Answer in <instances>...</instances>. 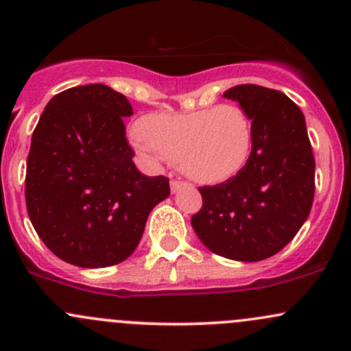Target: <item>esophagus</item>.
<instances>
[{"label": "esophagus", "instance_id": "1", "mask_svg": "<svg viewBox=\"0 0 351 351\" xmlns=\"http://www.w3.org/2000/svg\"><path fill=\"white\" fill-rule=\"evenodd\" d=\"M187 182H182V180H171V191L172 193H179L182 187H186Z\"/></svg>", "mask_w": 351, "mask_h": 351}]
</instances>
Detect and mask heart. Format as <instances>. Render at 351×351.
Masks as SVG:
<instances>
[{
	"label": "heart",
	"mask_w": 351,
	"mask_h": 351,
	"mask_svg": "<svg viewBox=\"0 0 351 351\" xmlns=\"http://www.w3.org/2000/svg\"><path fill=\"white\" fill-rule=\"evenodd\" d=\"M133 147L155 158L164 154L201 184H221L240 174L254 147V125L237 104L191 113L150 114L133 132Z\"/></svg>",
	"instance_id": "obj_1"
}]
</instances>
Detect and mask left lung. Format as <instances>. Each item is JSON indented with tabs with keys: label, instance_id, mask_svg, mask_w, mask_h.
Here are the masks:
<instances>
[{
	"label": "left lung",
	"instance_id": "obj_1",
	"mask_svg": "<svg viewBox=\"0 0 351 351\" xmlns=\"http://www.w3.org/2000/svg\"><path fill=\"white\" fill-rule=\"evenodd\" d=\"M254 125L243 171L218 186L199 187L202 208L191 218L213 254L260 262L280 252L308 219L314 197V157L306 120L284 93L241 84L223 95Z\"/></svg>",
	"mask_w": 351,
	"mask_h": 351
}]
</instances>
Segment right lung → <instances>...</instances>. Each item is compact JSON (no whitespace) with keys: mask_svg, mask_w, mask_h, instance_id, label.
<instances>
[{"mask_svg":"<svg viewBox=\"0 0 351 351\" xmlns=\"http://www.w3.org/2000/svg\"><path fill=\"white\" fill-rule=\"evenodd\" d=\"M125 96L104 84L66 89L47 103L32 135L25 199L38 237L64 262L117 265L138 247L150 211L169 197L164 176L132 158Z\"/></svg>","mask_w":351,"mask_h":351,"instance_id":"1","label":"right lung"}]
</instances>
